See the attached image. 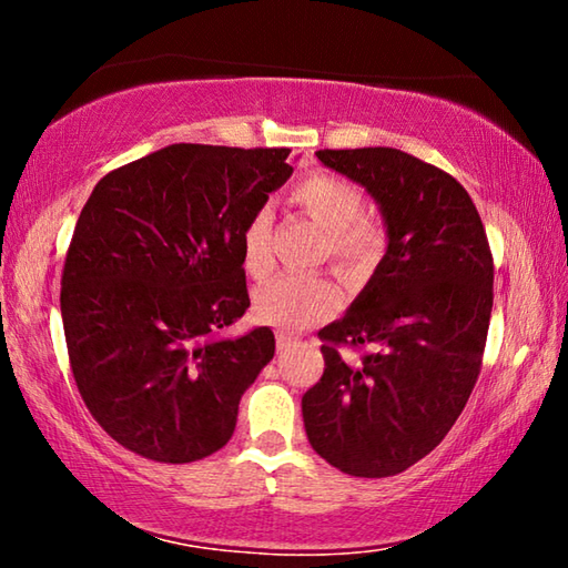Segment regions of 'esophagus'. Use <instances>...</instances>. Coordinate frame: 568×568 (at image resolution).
I'll list each match as a JSON object with an SVG mask.
<instances>
[{
  "mask_svg": "<svg viewBox=\"0 0 568 568\" xmlns=\"http://www.w3.org/2000/svg\"><path fill=\"white\" fill-rule=\"evenodd\" d=\"M291 345H293V338H291V335H285V333H277V351H287V348H291Z\"/></svg>",
  "mask_w": 568,
  "mask_h": 568,
  "instance_id": "obj_1",
  "label": "esophagus"
}]
</instances>
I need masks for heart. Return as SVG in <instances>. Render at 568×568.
<instances>
[{"label": "heart", "mask_w": 568, "mask_h": 568, "mask_svg": "<svg viewBox=\"0 0 568 568\" xmlns=\"http://www.w3.org/2000/svg\"><path fill=\"white\" fill-rule=\"evenodd\" d=\"M293 203L301 205L325 233L328 253L341 265H355L381 243L378 227L363 220V195L353 182L338 175H311L297 182ZM271 210H257L243 230V263L253 275L271 271ZM341 291L328 277L281 275L255 295V311L265 323L283 331L305 328L338 311Z\"/></svg>", "instance_id": "obj_1"}]
</instances>
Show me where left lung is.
Returning a JSON list of instances; mask_svg holds the SVG:
<instances>
[{
	"label": "left lung",
	"mask_w": 568,
	"mask_h": 568,
	"mask_svg": "<svg viewBox=\"0 0 568 568\" xmlns=\"http://www.w3.org/2000/svg\"><path fill=\"white\" fill-rule=\"evenodd\" d=\"M315 158L373 197L386 255L343 318L318 333L325 371L303 396L305 434L343 474L393 476L446 438L474 390L494 307L491 250L448 172L393 148ZM338 342L377 353L353 366Z\"/></svg>",
	"instance_id": "1"
}]
</instances>
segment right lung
I'll return each mask as SVG.
<instances>
[{"mask_svg":"<svg viewBox=\"0 0 568 568\" xmlns=\"http://www.w3.org/2000/svg\"><path fill=\"white\" fill-rule=\"evenodd\" d=\"M291 150L170 145L104 175L74 225L62 323L77 388L108 434L160 464L223 448L275 355L250 307L243 230L293 175Z\"/></svg>","mask_w":568,"mask_h":568,"instance_id":"add662e5","label":"right lung"}]
</instances>
